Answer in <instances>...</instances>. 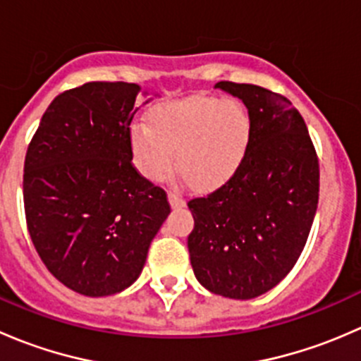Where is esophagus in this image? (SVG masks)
I'll use <instances>...</instances> for the list:
<instances>
[{
  "label": "esophagus",
  "mask_w": 361,
  "mask_h": 361,
  "mask_svg": "<svg viewBox=\"0 0 361 361\" xmlns=\"http://www.w3.org/2000/svg\"><path fill=\"white\" fill-rule=\"evenodd\" d=\"M169 202H171V206H173V207H183L185 206L183 195H181L180 192H176V190L169 192Z\"/></svg>",
  "instance_id": "34e87169"
}]
</instances>
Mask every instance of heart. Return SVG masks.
Instances as JSON below:
<instances>
[{"label":"heart","mask_w":361,"mask_h":361,"mask_svg":"<svg viewBox=\"0 0 361 361\" xmlns=\"http://www.w3.org/2000/svg\"><path fill=\"white\" fill-rule=\"evenodd\" d=\"M250 141V116L231 99L188 97L160 104L150 126L130 127V148L141 173L162 181L174 169L194 188H211L234 174Z\"/></svg>","instance_id":"obj_1"}]
</instances>
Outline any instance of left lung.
<instances>
[{"instance_id": "obj_1", "label": "left lung", "mask_w": 361, "mask_h": 361, "mask_svg": "<svg viewBox=\"0 0 361 361\" xmlns=\"http://www.w3.org/2000/svg\"><path fill=\"white\" fill-rule=\"evenodd\" d=\"M214 87L248 108L250 141L220 188L188 201V253L204 288L248 300L297 264L318 207L319 164L304 118L285 96L251 83Z\"/></svg>"}]
</instances>
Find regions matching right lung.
I'll return each mask as SVG.
<instances>
[{"mask_svg":"<svg viewBox=\"0 0 361 361\" xmlns=\"http://www.w3.org/2000/svg\"><path fill=\"white\" fill-rule=\"evenodd\" d=\"M141 87L89 82L43 113L24 162L27 231L50 274L87 297L133 285L171 213L167 194L133 164Z\"/></svg>","mask_w":361,"mask_h":361,"instance_id":"1","label":"right lung"}]
</instances>
